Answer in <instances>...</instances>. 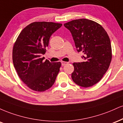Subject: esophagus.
Wrapping results in <instances>:
<instances>
[{
	"instance_id": "obj_1",
	"label": "esophagus",
	"mask_w": 123,
	"mask_h": 123,
	"mask_svg": "<svg viewBox=\"0 0 123 123\" xmlns=\"http://www.w3.org/2000/svg\"><path fill=\"white\" fill-rule=\"evenodd\" d=\"M68 64V62H62V66H65V65Z\"/></svg>"
}]
</instances>
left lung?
Here are the masks:
<instances>
[{
	"instance_id": "left-lung-1",
	"label": "left lung",
	"mask_w": 123,
	"mask_h": 123,
	"mask_svg": "<svg viewBox=\"0 0 123 123\" xmlns=\"http://www.w3.org/2000/svg\"><path fill=\"white\" fill-rule=\"evenodd\" d=\"M71 33L78 52L85 54V61L74 63L72 79L76 85L89 87L97 83L106 73L112 60L109 36L101 25L87 19L64 24Z\"/></svg>"
}]
</instances>
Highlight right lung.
I'll use <instances>...</instances> for the list:
<instances>
[{
	"label": "right lung",
	"mask_w": 123,
	"mask_h": 123,
	"mask_svg": "<svg viewBox=\"0 0 123 123\" xmlns=\"http://www.w3.org/2000/svg\"><path fill=\"white\" fill-rule=\"evenodd\" d=\"M62 26L51 22H34L19 34L12 49V62L22 81L31 90L44 92L55 82L62 63L43 61L52 34Z\"/></svg>",
	"instance_id": "right-lung-1"
}]
</instances>
